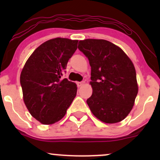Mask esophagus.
Segmentation results:
<instances>
[{
    "instance_id": "obj_1",
    "label": "esophagus",
    "mask_w": 160,
    "mask_h": 160,
    "mask_svg": "<svg viewBox=\"0 0 160 160\" xmlns=\"http://www.w3.org/2000/svg\"><path fill=\"white\" fill-rule=\"evenodd\" d=\"M84 84V82L82 81V82H77V85H78V87H80V86H82V85Z\"/></svg>"
}]
</instances>
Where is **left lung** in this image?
<instances>
[{
	"label": "left lung",
	"instance_id": "obj_1",
	"mask_svg": "<svg viewBox=\"0 0 160 160\" xmlns=\"http://www.w3.org/2000/svg\"><path fill=\"white\" fill-rule=\"evenodd\" d=\"M78 49L91 66L92 95L86 103L92 113L106 123L124 120L138 91L132 62L122 49L105 40H80Z\"/></svg>",
	"mask_w": 160,
	"mask_h": 160
}]
</instances>
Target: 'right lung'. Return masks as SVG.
Here are the masks:
<instances>
[{"instance_id":"obj_1","label":"right lung","mask_w":160,"mask_h":160,"mask_svg":"<svg viewBox=\"0 0 160 160\" xmlns=\"http://www.w3.org/2000/svg\"><path fill=\"white\" fill-rule=\"evenodd\" d=\"M78 43L61 38L47 40L33 52L22 71L24 102L41 123L53 124L63 118L76 96V83L62 76Z\"/></svg>"}]
</instances>
